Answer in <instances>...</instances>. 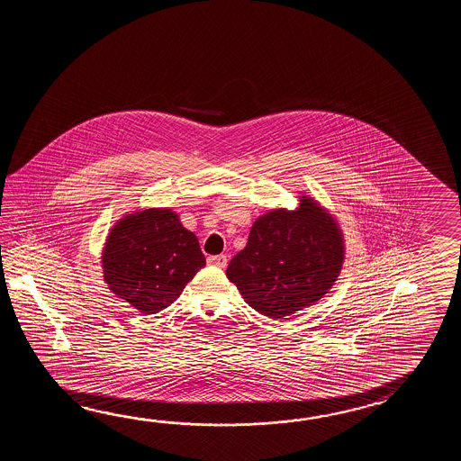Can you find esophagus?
Listing matches in <instances>:
<instances>
[{
  "label": "esophagus",
  "mask_w": 461,
  "mask_h": 461,
  "mask_svg": "<svg viewBox=\"0 0 461 461\" xmlns=\"http://www.w3.org/2000/svg\"><path fill=\"white\" fill-rule=\"evenodd\" d=\"M207 264L214 265L217 268H226L227 267V255H214L207 258Z\"/></svg>",
  "instance_id": "obj_1"
}]
</instances>
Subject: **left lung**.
Here are the masks:
<instances>
[{
    "instance_id": "left-lung-1",
    "label": "left lung",
    "mask_w": 461,
    "mask_h": 461,
    "mask_svg": "<svg viewBox=\"0 0 461 461\" xmlns=\"http://www.w3.org/2000/svg\"><path fill=\"white\" fill-rule=\"evenodd\" d=\"M343 262V232L336 219L313 197L302 196L294 211L280 207L255 221L226 275L245 303L285 320L321 300Z\"/></svg>"
}]
</instances>
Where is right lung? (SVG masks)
<instances>
[{
  "instance_id": "1",
  "label": "right lung",
  "mask_w": 461,
  "mask_h": 461,
  "mask_svg": "<svg viewBox=\"0 0 461 461\" xmlns=\"http://www.w3.org/2000/svg\"><path fill=\"white\" fill-rule=\"evenodd\" d=\"M206 265L196 235L167 207L127 214L110 229L102 252L104 280L112 294L155 314L176 302Z\"/></svg>"
}]
</instances>
